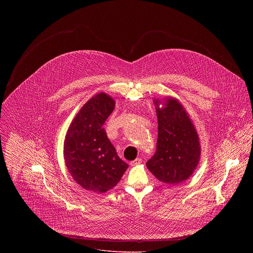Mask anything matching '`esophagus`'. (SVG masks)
Masks as SVG:
<instances>
[{
    "mask_svg": "<svg viewBox=\"0 0 253 253\" xmlns=\"http://www.w3.org/2000/svg\"><path fill=\"white\" fill-rule=\"evenodd\" d=\"M140 163H142V159H140V158H138V159H135L134 161H131L130 162V166H136V165H138V164H140Z\"/></svg>",
    "mask_w": 253,
    "mask_h": 253,
    "instance_id": "1",
    "label": "esophagus"
}]
</instances>
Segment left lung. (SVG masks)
<instances>
[{
  "label": "left lung",
  "mask_w": 253,
  "mask_h": 253,
  "mask_svg": "<svg viewBox=\"0 0 253 253\" xmlns=\"http://www.w3.org/2000/svg\"><path fill=\"white\" fill-rule=\"evenodd\" d=\"M157 150L147 162L148 169L162 182L178 184L188 179L196 169L201 155L197 131L186 111L173 98L159 108Z\"/></svg>",
  "instance_id": "obj_1"
}]
</instances>
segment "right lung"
<instances>
[{
  "instance_id": "1",
  "label": "right lung",
  "mask_w": 253,
  "mask_h": 253,
  "mask_svg": "<svg viewBox=\"0 0 253 253\" xmlns=\"http://www.w3.org/2000/svg\"><path fill=\"white\" fill-rule=\"evenodd\" d=\"M115 108L106 93H98L80 110L68 128L64 159L74 180L84 189L107 192L121 180L128 165L121 160L103 127Z\"/></svg>"
}]
</instances>
